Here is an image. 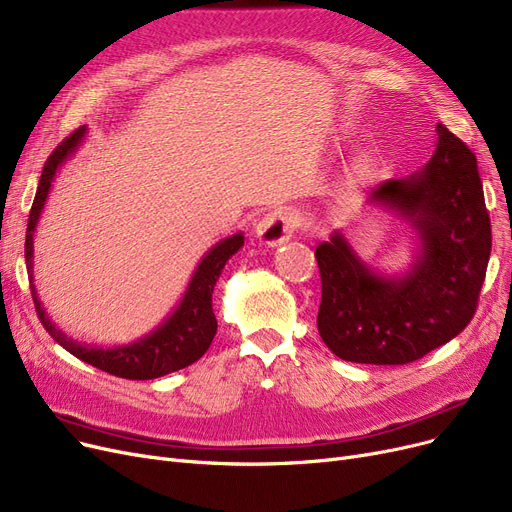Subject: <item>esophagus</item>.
Segmentation results:
<instances>
[{"instance_id":"esophagus-1","label":"esophagus","mask_w":512,"mask_h":512,"mask_svg":"<svg viewBox=\"0 0 512 512\" xmlns=\"http://www.w3.org/2000/svg\"><path fill=\"white\" fill-rule=\"evenodd\" d=\"M300 225H302V214L296 208L285 206L264 214L256 225V235L264 246L277 248L281 243H285Z\"/></svg>"}]
</instances>
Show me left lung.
<instances>
[{
  "label": "left lung",
  "instance_id": "left-lung-1",
  "mask_svg": "<svg viewBox=\"0 0 512 512\" xmlns=\"http://www.w3.org/2000/svg\"><path fill=\"white\" fill-rule=\"evenodd\" d=\"M435 133L423 168L369 193L371 204L415 229L417 254L406 273H377L339 229L314 252L323 285L316 325L342 360L415 362L473 319L492 252L490 214L475 154L444 125Z\"/></svg>",
  "mask_w": 512,
  "mask_h": 512
}]
</instances>
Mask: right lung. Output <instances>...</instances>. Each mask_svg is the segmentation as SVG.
Wrapping results in <instances>:
<instances>
[{
	"label": "right lung",
	"instance_id": "obj_1",
	"mask_svg": "<svg viewBox=\"0 0 512 512\" xmlns=\"http://www.w3.org/2000/svg\"><path fill=\"white\" fill-rule=\"evenodd\" d=\"M85 133H87V127L77 129L58 145L50 158H47L33 206H31L27 241H24V260H27L35 310L45 331L50 333L64 350H68L79 360L91 364V367L116 377L137 379V381L164 377L168 373H175L179 369L189 367V364L200 360L204 352L210 348L212 339L216 335V316L212 312V291L218 277H221L225 269L227 260L235 252H239V248L243 246V233H235L231 237L221 239L214 248L206 252V256L198 264L196 273H193L179 306L166 316V321H162L148 335L139 337L137 342H131L125 346H114V348H102V346L81 344L77 339L68 337L62 329L54 325V321L47 316L41 300L37 298V289L33 285V252H35L33 237L37 231V223L41 218L45 200L50 196V189L56 179L58 168L79 150V145L85 139Z\"/></svg>",
	"mask_w": 512,
	"mask_h": 512
}]
</instances>
